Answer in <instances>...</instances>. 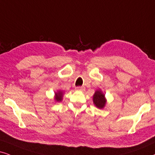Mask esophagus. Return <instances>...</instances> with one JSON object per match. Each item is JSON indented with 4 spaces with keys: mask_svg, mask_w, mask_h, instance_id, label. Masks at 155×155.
Wrapping results in <instances>:
<instances>
[{
    "mask_svg": "<svg viewBox=\"0 0 155 155\" xmlns=\"http://www.w3.org/2000/svg\"><path fill=\"white\" fill-rule=\"evenodd\" d=\"M76 89L77 90V91H84V87H77L76 88Z\"/></svg>",
    "mask_w": 155,
    "mask_h": 155,
    "instance_id": "obj_1",
    "label": "esophagus"
}]
</instances>
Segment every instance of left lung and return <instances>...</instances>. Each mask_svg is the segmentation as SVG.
Segmentation results:
<instances>
[{
	"instance_id": "obj_1",
	"label": "left lung",
	"mask_w": 155,
	"mask_h": 155,
	"mask_svg": "<svg viewBox=\"0 0 155 155\" xmlns=\"http://www.w3.org/2000/svg\"><path fill=\"white\" fill-rule=\"evenodd\" d=\"M93 101L96 107H98L99 109H102L104 107L106 103L104 95L103 94L102 92L101 91H96L93 97Z\"/></svg>"
}]
</instances>
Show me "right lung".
<instances>
[{"instance_id":"obj_1","label":"right lung","mask_w":155,"mask_h":155,"mask_svg":"<svg viewBox=\"0 0 155 155\" xmlns=\"http://www.w3.org/2000/svg\"><path fill=\"white\" fill-rule=\"evenodd\" d=\"M62 97H63V94H62L61 91H58V93H56V101H61L62 100Z\"/></svg>"}]
</instances>
